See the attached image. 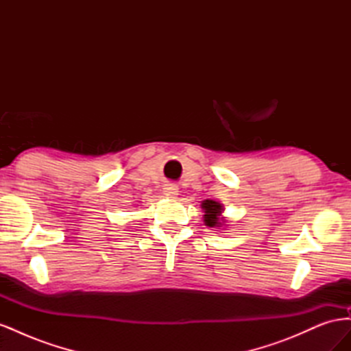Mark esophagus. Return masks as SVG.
I'll use <instances>...</instances> for the list:
<instances>
[{
    "label": "esophagus",
    "instance_id": "esophagus-1",
    "mask_svg": "<svg viewBox=\"0 0 351 351\" xmlns=\"http://www.w3.org/2000/svg\"><path fill=\"white\" fill-rule=\"evenodd\" d=\"M162 193L168 199H176L178 196V187L176 184H173V183H168V184L164 186Z\"/></svg>",
    "mask_w": 351,
    "mask_h": 351
}]
</instances>
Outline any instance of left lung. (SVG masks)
Here are the masks:
<instances>
[{
    "mask_svg": "<svg viewBox=\"0 0 351 351\" xmlns=\"http://www.w3.org/2000/svg\"><path fill=\"white\" fill-rule=\"evenodd\" d=\"M200 208L204 210V222L206 227L221 230V227L227 226L226 217H222V214H224V206L219 202L206 199L202 202Z\"/></svg>",
    "mask_w": 351,
    "mask_h": 351,
    "instance_id": "1",
    "label": "left lung"
}]
</instances>
